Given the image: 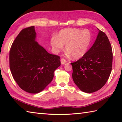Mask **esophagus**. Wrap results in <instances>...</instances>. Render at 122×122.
Returning a JSON list of instances; mask_svg holds the SVG:
<instances>
[{
    "mask_svg": "<svg viewBox=\"0 0 122 122\" xmlns=\"http://www.w3.org/2000/svg\"><path fill=\"white\" fill-rule=\"evenodd\" d=\"M66 62V61L65 59H64L63 58H62L61 59V64H62V65H63V64H65Z\"/></svg>",
    "mask_w": 122,
    "mask_h": 122,
    "instance_id": "1",
    "label": "esophagus"
}]
</instances>
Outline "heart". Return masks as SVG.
Returning a JSON list of instances; mask_svg holds the SVG:
<instances>
[{
  "instance_id": "obj_1",
  "label": "heart",
  "mask_w": 122,
  "mask_h": 122,
  "mask_svg": "<svg viewBox=\"0 0 122 122\" xmlns=\"http://www.w3.org/2000/svg\"><path fill=\"white\" fill-rule=\"evenodd\" d=\"M91 34L88 30L77 28L64 29L59 32L58 38L53 37L51 43L55 53L63 49L66 45L67 55L75 59L83 56L89 47Z\"/></svg>"
}]
</instances>
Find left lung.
<instances>
[{"label": "left lung", "mask_w": 122, "mask_h": 122, "mask_svg": "<svg viewBox=\"0 0 122 122\" xmlns=\"http://www.w3.org/2000/svg\"><path fill=\"white\" fill-rule=\"evenodd\" d=\"M94 44L73 66V80L82 92L92 93L102 88L111 74L112 51L108 37L99 29Z\"/></svg>", "instance_id": "8db88e82"}]
</instances>
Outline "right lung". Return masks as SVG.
<instances>
[{
    "label": "right lung",
    "instance_id": "right-lung-1",
    "mask_svg": "<svg viewBox=\"0 0 122 122\" xmlns=\"http://www.w3.org/2000/svg\"><path fill=\"white\" fill-rule=\"evenodd\" d=\"M34 26L21 30L10 51V68L19 87L30 94L42 91L61 65L60 57L51 54L36 41Z\"/></svg>",
    "mask_w": 122,
    "mask_h": 122
}]
</instances>
